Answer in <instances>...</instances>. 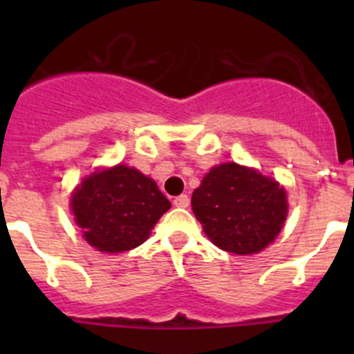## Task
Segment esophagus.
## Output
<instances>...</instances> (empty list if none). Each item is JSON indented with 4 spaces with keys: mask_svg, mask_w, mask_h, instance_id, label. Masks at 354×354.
I'll return each instance as SVG.
<instances>
[{
    "mask_svg": "<svg viewBox=\"0 0 354 354\" xmlns=\"http://www.w3.org/2000/svg\"><path fill=\"white\" fill-rule=\"evenodd\" d=\"M174 205H177V207H187V205H189V196H187V195L175 196Z\"/></svg>",
    "mask_w": 354,
    "mask_h": 354,
    "instance_id": "1",
    "label": "esophagus"
}]
</instances>
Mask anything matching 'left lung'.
<instances>
[{
    "label": "left lung",
    "mask_w": 354,
    "mask_h": 354,
    "mask_svg": "<svg viewBox=\"0 0 354 354\" xmlns=\"http://www.w3.org/2000/svg\"><path fill=\"white\" fill-rule=\"evenodd\" d=\"M192 207L218 248L250 255L280 234L287 218V196L277 180L225 162L212 168L193 192Z\"/></svg>",
    "instance_id": "8db88e82"
}]
</instances>
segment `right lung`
<instances>
[{
    "label": "right lung",
    "instance_id": "1",
    "mask_svg": "<svg viewBox=\"0 0 354 354\" xmlns=\"http://www.w3.org/2000/svg\"><path fill=\"white\" fill-rule=\"evenodd\" d=\"M71 202L84 239L108 253L145 243L156 221L171 207L154 180L124 165L86 177Z\"/></svg>",
    "mask_w": 354,
    "mask_h": 354
}]
</instances>
